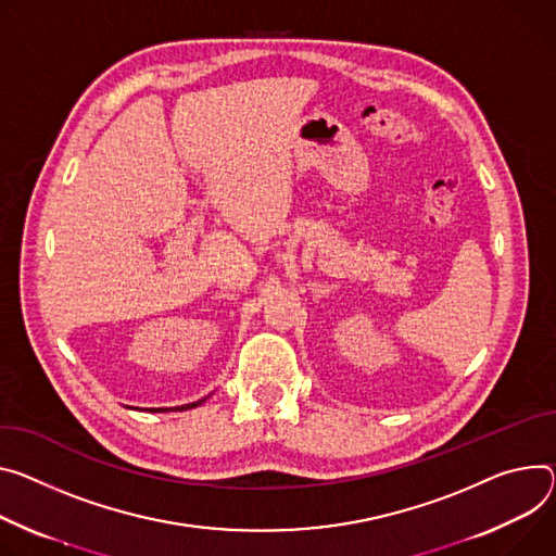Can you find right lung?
<instances>
[{
  "instance_id": "obj_1",
  "label": "right lung",
  "mask_w": 556,
  "mask_h": 556,
  "mask_svg": "<svg viewBox=\"0 0 556 556\" xmlns=\"http://www.w3.org/2000/svg\"><path fill=\"white\" fill-rule=\"evenodd\" d=\"M208 396H211V394H208ZM208 396H204V399H199V401H192V403H186V406H177L175 410H179V413H181V410H190V408H197V406H201V403H204V401H206ZM153 410H155V408H153ZM157 410H162V408H157Z\"/></svg>"
}]
</instances>
